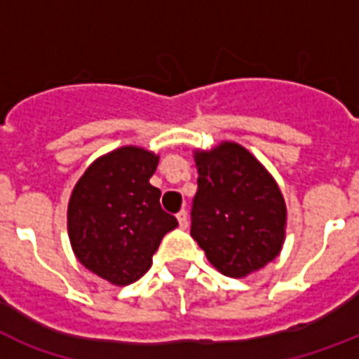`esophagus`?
I'll use <instances>...</instances> for the list:
<instances>
[{
	"instance_id": "1",
	"label": "esophagus",
	"mask_w": 359,
	"mask_h": 359,
	"mask_svg": "<svg viewBox=\"0 0 359 359\" xmlns=\"http://www.w3.org/2000/svg\"><path fill=\"white\" fill-rule=\"evenodd\" d=\"M177 219H179V225L182 229L188 227V214H186V210H180V212L177 214Z\"/></svg>"
}]
</instances>
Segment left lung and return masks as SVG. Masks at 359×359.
Masks as SVG:
<instances>
[{"label":"left lung","mask_w":359,"mask_h":359,"mask_svg":"<svg viewBox=\"0 0 359 359\" xmlns=\"http://www.w3.org/2000/svg\"><path fill=\"white\" fill-rule=\"evenodd\" d=\"M194 160L199 179L190 233L210 264L244 278L273 261L283 245L287 208L272 175L233 141L196 151Z\"/></svg>","instance_id":"left-lung-1"}]
</instances>
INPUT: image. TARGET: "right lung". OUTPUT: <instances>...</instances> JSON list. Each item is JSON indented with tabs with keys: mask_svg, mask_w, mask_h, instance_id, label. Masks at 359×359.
I'll return each instance as SVG.
<instances>
[{
	"mask_svg": "<svg viewBox=\"0 0 359 359\" xmlns=\"http://www.w3.org/2000/svg\"><path fill=\"white\" fill-rule=\"evenodd\" d=\"M154 152L121 147L87 168L69 201V238L78 261L109 283L130 285L151 268L163 235L179 222L149 182Z\"/></svg>",
	"mask_w": 359,
	"mask_h": 359,
	"instance_id": "obj_1",
	"label": "right lung"
}]
</instances>
